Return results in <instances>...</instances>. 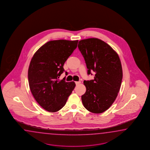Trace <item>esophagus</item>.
Here are the masks:
<instances>
[{
    "label": "esophagus",
    "instance_id": "esophagus-1",
    "mask_svg": "<svg viewBox=\"0 0 150 150\" xmlns=\"http://www.w3.org/2000/svg\"><path fill=\"white\" fill-rule=\"evenodd\" d=\"M81 81H76V82H75V83H76V85H79V84L81 83Z\"/></svg>",
    "mask_w": 150,
    "mask_h": 150
}]
</instances>
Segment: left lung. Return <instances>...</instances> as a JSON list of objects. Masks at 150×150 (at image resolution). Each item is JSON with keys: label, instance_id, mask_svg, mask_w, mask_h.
I'll use <instances>...</instances> for the list:
<instances>
[{"label": "left lung", "instance_id": "8db88e82", "mask_svg": "<svg viewBox=\"0 0 150 150\" xmlns=\"http://www.w3.org/2000/svg\"><path fill=\"white\" fill-rule=\"evenodd\" d=\"M78 47L88 68V74L95 73L94 79L84 81L86 91L81 96L84 108L100 113L113 104L119 93L123 70L118 54L111 47L97 38L80 40Z\"/></svg>", "mask_w": 150, "mask_h": 150}]
</instances>
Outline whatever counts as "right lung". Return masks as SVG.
Listing matches in <instances>:
<instances>
[{
	"instance_id": "1",
	"label": "right lung",
	"mask_w": 150,
	"mask_h": 150,
	"mask_svg": "<svg viewBox=\"0 0 150 150\" xmlns=\"http://www.w3.org/2000/svg\"><path fill=\"white\" fill-rule=\"evenodd\" d=\"M78 40H52L34 54L28 70L31 93L38 103L50 112L58 111L67 102L76 84L59 77L64 63L76 48ZM67 74V72H66Z\"/></svg>"
}]
</instances>
